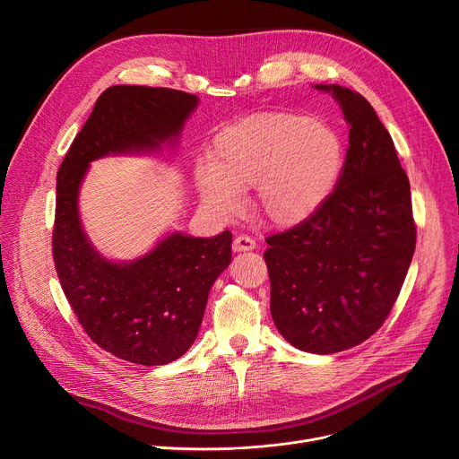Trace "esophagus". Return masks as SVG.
<instances>
[{
  "instance_id": "obj_1",
  "label": "esophagus",
  "mask_w": 459,
  "mask_h": 459,
  "mask_svg": "<svg viewBox=\"0 0 459 459\" xmlns=\"http://www.w3.org/2000/svg\"><path fill=\"white\" fill-rule=\"evenodd\" d=\"M232 249L236 253L253 251V249H256V242H255L253 238H249V236H236L234 238V244H232Z\"/></svg>"
}]
</instances>
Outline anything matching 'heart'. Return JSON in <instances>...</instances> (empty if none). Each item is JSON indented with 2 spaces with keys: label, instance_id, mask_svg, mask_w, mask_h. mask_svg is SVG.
Returning a JSON list of instances; mask_svg holds the SVG:
<instances>
[{
  "label": "heart",
  "instance_id": "heart-1",
  "mask_svg": "<svg viewBox=\"0 0 459 459\" xmlns=\"http://www.w3.org/2000/svg\"><path fill=\"white\" fill-rule=\"evenodd\" d=\"M344 141L324 118L262 111L213 137L210 165L195 169L203 203L223 215L242 206L238 191L255 187V208L277 227L315 217L344 169Z\"/></svg>",
  "mask_w": 459,
  "mask_h": 459
}]
</instances>
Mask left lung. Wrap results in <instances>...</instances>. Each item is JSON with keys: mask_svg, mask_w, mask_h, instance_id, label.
I'll return each mask as SVG.
<instances>
[{"mask_svg": "<svg viewBox=\"0 0 459 459\" xmlns=\"http://www.w3.org/2000/svg\"><path fill=\"white\" fill-rule=\"evenodd\" d=\"M339 102L350 147L339 184L308 221L266 238L272 318L301 351L336 353L372 336L400 294L417 227L394 143L363 94L315 85Z\"/></svg>", "mask_w": 459, "mask_h": 459, "instance_id": "obj_1", "label": "left lung"}]
</instances>
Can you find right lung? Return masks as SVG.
<instances>
[{
    "label": "right lung",
    "mask_w": 459,
    "mask_h": 459,
    "mask_svg": "<svg viewBox=\"0 0 459 459\" xmlns=\"http://www.w3.org/2000/svg\"><path fill=\"white\" fill-rule=\"evenodd\" d=\"M197 104L195 94L175 89L109 87L57 173L52 246L63 292L91 341L128 363L167 365L195 342L210 288L230 264L232 234L171 232L135 260H109L82 227L80 187L94 160L178 144Z\"/></svg>",
    "instance_id": "right-lung-1"
}]
</instances>
